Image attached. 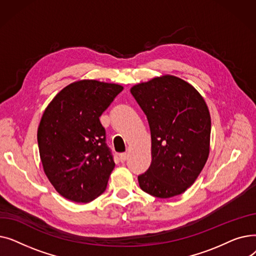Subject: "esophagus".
<instances>
[{"mask_svg":"<svg viewBox=\"0 0 256 256\" xmlns=\"http://www.w3.org/2000/svg\"><path fill=\"white\" fill-rule=\"evenodd\" d=\"M128 156V154L126 152H124V154H119V158H120L121 162H124V160H126Z\"/></svg>","mask_w":256,"mask_h":256,"instance_id":"obj_1","label":"esophagus"}]
</instances>
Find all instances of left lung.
<instances>
[{
    "label": "left lung",
    "mask_w": 256,
    "mask_h": 256,
    "mask_svg": "<svg viewBox=\"0 0 256 256\" xmlns=\"http://www.w3.org/2000/svg\"><path fill=\"white\" fill-rule=\"evenodd\" d=\"M148 120L152 164L138 176L141 189L170 198L190 188L210 154V115L200 93L186 80L163 76L132 87Z\"/></svg>",
    "instance_id": "obj_1"
}]
</instances>
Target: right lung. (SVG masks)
Segmentation results:
<instances>
[{
    "label": "right lung",
    "instance_id": "1",
    "mask_svg": "<svg viewBox=\"0 0 256 256\" xmlns=\"http://www.w3.org/2000/svg\"><path fill=\"white\" fill-rule=\"evenodd\" d=\"M122 90L117 84L78 80L44 110L37 132L40 160L64 198L87 204L104 192L115 163L100 117Z\"/></svg>",
    "mask_w": 256,
    "mask_h": 256
}]
</instances>
